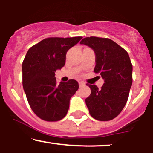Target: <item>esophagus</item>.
I'll use <instances>...</instances> for the list:
<instances>
[{"label": "esophagus", "mask_w": 153, "mask_h": 153, "mask_svg": "<svg viewBox=\"0 0 153 153\" xmlns=\"http://www.w3.org/2000/svg\"><path fill=\"white\" fill-rule=\"evenodd\" d=\"M78 84H79L80 87H82V86H85V83L83 82V81H79V82H78Z\"/></svg>", "instance_id": "1"}]
</instances>
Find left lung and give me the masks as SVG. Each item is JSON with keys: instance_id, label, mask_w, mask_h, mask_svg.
Listing matches in <instances>:
<instances>
[{"instance_id": "8db88e82", "label": "left lung", "mask_w": 153, "mask_h": 153, "mask_svg": "<svg viewBox=\"0 0 153 153\" xmlns=\"http://www.w3.org/2000/svg\"><path fill=\"white\" fill-rule=\"evenodd\" d=\"M95 54L94 72L104 80L98 89L89 84L91 94L86 98L89 114L98 121H110L126 105L132 84V65L127 52L109 38L87 37L80 42Z\"/></svg>"}]
</instances>
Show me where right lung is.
I'll return each mask as SVG.
<instances>
[{"mask_svg":"<svg viewBox=\"0 0 153 153\" xmlns=\"http://www.w3.org/2000/svg\"><path fill=\"white\" fill-rule=\"evenodd\" d=\"M82 37L48 38L29 48L22 64L23 86L35 115L47 121L64 118L79 85L75 80L57 84L55 72L65 65L66 55Z\"/></svg>","mask_w":153,"mask_h":153,"instance_id":"right-lung-1","label":"right lung"}]
</instances>
